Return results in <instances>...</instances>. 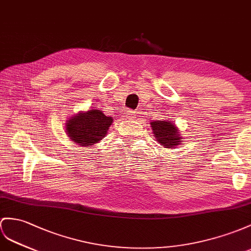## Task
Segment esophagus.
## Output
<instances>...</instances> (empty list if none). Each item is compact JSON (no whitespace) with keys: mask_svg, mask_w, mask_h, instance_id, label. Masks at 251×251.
<instances>
[{"mask_svg":"<svg viewBox=\"0 0 251 251\" xmlns=\"http://www.w3.org/2000/svg\"><path fill=\"white\" fill-rule=\"evenodd\" d=\"M135 115H136V113L134 112V111H126V116L129 119H133L134 117H135Z\"/></svg>","mask_w":251,"mask_h":251,"instance_id":"1","label":"esophagus"}]
</instances>
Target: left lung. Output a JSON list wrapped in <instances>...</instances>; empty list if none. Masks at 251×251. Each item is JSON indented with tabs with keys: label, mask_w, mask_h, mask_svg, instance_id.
I'll return each instance as SVG.
<instances>
[{
	"label": "left lung",
	"mask_w": 251,
	"mask_h": 251,
	"mask_svg": "<svg viewBox=\"0 0 251 251\" xmlns=\"http://www.w3.org/2000/svg\"><path fill=\"white\" fill-rule=\"evenodd\" d=\"M152 131H153L156 142L166 148H174L181 143L180 135H178V129L168 120H155L151 122Z\"/></svg>",
	"instance_id": "8db88e82"
}]
</instances>
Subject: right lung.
<instances>
[{"instance_id": "add662e5", "label": "right lung", "mask_w": 251, "mask_h": 251, "mask_svg": "<svg viewBox=\"0 0 251 251\" xmlns=\"http://www.w3.org/2000/svg\"><path fill=\"white\" fill-rule=\"evenodd\" d=\"M112 122V117H107L99 109H89L72 117L66 126V132L75 143L91 146L106 135Z\"/></svg>"}]
</instances>
